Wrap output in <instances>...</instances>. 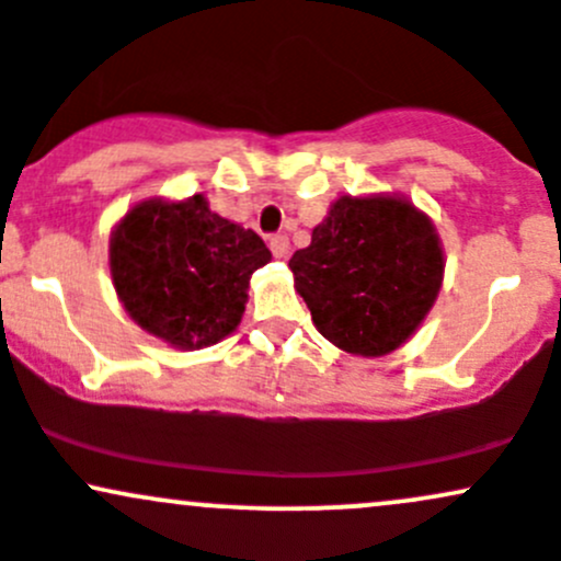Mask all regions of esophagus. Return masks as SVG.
I'll list each match as a JSON object with an SVG mask.
<instances>
[{"instance_id": "1", "label": "esophagus", "mask_w": 561, "mask_h": 561, "mask_svg": "<svg viewBox=\"0 0 561 561\" xmlns=\"http://www.w3.org/2000/svg\"><path fill=\"white\" fill-rule=\"evenodd\" d=\"M270 251H273L275 259H283L288 254V238L286 234H273L270 238Z\"/></svg>"}]
</instances>
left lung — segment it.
I'll use <instances>...</instances> for the list:
<instances>
[{
  "mask_svg": "<svg viewBox=\"0 0 561 561\" xmlns=\"http://www.w3.org/2000/svg\"><path fill=\"white\" fill-rule=\"evenodd\" d=\"M433 219L403 195H340L291 256L294 288L340 351L379 358L423 327L444 283Z\"/></svg>",
  "mask_w": 561,
  "mask_h": 561,
  "instance_id": "obj_1",
  "label": "left lung"
}]
</instances>
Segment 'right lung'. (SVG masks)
Masks as SVG:
<instances>
[{
    "instance_id": "obj_1",
    "label": "right lung",
    "mask_w": 561,
    "mask_h": 561,
    "mask_svg": "<svg viewBox=\"0 0 561 561\" xmlns=\"http://www.w3.org/2000/svg\"><path fill=\"white\" fill-rule=\"evenodd\" d=\"M273 259L254 230L210 210L208 197H147L114 225L110 273L125 312L179 351L238 329L254 270Z\"/></svg>"
}]
</instances>
